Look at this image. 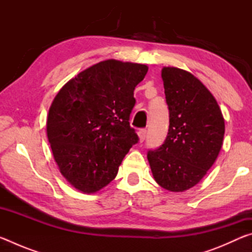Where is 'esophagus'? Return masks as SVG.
<instances>
[{
    "mask_svg": "<svg viewBox=\"0 0 252 252\" xmlns=\"http://www.w3.org/2000/svg\"><path fill=\"white\" fill-rule=\"evenodd\" d=\"M138 135H139V141L143 142L144 139H146V136H147V130L146 129H140L139 132H138Z\"/></svg>",
    "mask_w": 252,
    "mask_h": 252,
    "instance_id": "esophagus-1",
    "label": "esophagus"
}]
</instances>
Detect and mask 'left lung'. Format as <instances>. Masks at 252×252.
<instances>
[{"instance_id":"obj_1","label":"left lung","mask_w":252,"mask_h":252,"mask_svg":"<svg viewBox=\"0 0 252 252\" xmlns=\"http://www.w3.org/2000/svg\"><path fill=\"white\" fill-rule=\"evenodd\" d=\"M170 126L164 143L148 152L152 176L165 190L183 192L201 181L222 147L224 119L201 81L186 70L161 71Z\"/></svg>"}]
</instances>
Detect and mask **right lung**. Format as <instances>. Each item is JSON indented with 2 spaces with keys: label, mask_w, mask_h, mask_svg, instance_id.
Listing matches in <instances>:
<instances>
[{
  "label": "right lung",
  "mask_w": 252,
  "mask_h": 252,
  "mask_svg": "<svg viewBox=\"0 0 252 252\" xmlns=\"http://www.w3.org/2000/svg\"><path fill=\"white\" fill-rule=\"evenodd\" d=\"M148 65L110 59L67 81L55 95L46 134L58 169L83 193H95L117 177L138 135L130 126L133 91Z\"/></svg>",
  "instance_id": "1"
}]
</instances>
